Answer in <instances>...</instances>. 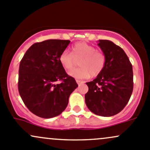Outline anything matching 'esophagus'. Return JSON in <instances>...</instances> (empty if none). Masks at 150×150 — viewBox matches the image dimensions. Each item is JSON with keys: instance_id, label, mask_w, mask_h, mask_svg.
Wrapping results in <instances>:
<instances>
[{"instance_id": "1", "label": "esophagus", "mask_w": 150, "mask_h": 150, "mask_svg": "<svg viewBox=\"0 0 150 150\" xmlns=\"http://www.w3.org/2000/svg\"><path fill=\"white\" fill-rule=\"evenodd\" d=\"M76 83H78V85H79H79L82 84V83H84V82H83V81H81V80H76Z\"/></svg>"}]
</instances>
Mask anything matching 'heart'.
<instances>
[{
	"instance_id": "b5f03b06",
	"label": "heart",
	"mask_w": 150,
	"mask_h": 150,
	"mask_svg": "<svg viewBox=\"0 0 150 150\" xmlns=\"http://www.w3.org/2000/svg\"><path fill=\"white\" fill-rule=\"evenodd\" d=\"M79 61L81 67L70 71L69 74L78 79H87L90 76H96L104 69L106 56L97 51L94 46L88 43H76L71 47V53L64 51L59 56V62L67 70L73 69L76 60Z\"/></svg>"
}]
</instances>
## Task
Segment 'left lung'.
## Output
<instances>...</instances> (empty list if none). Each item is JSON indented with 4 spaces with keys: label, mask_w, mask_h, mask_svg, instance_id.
<instances>
[{
    "label": "left lung",
    "mask_w": 150,
    "mask_h": 150,
    "mask_svg": "<svg viewBox=\"0 0 150 150\" xmlns=\"http://www.w3.org/2000/svg\"><path fill=\"white\" fill-rule=\"evenodd\" d=\"M98 42L106 56L105 67L95 79L86 83L85 102L96 115L112 117L125 107L132 94V66L124 50L112 41Z\"/></svg>",
    "instance_id": "left-lung-1"
}]
</instances>
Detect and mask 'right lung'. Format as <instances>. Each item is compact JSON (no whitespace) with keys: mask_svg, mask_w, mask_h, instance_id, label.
Wrapping results in <instances>:
<instances>
[{"mask_svg":"<svg viewBox=\"0 0 150 150\" xmlns=\"http://www.w3.org/2000/svg\"><path fill=\"white\" fill-rule=\"evenodd\" d=\"M69 43V40L59 39L35 43L20 62L19 94L26 107L41 118L62 114L68 105L70 94L78 86L59 62V56ZM58 81L62 83L56 85Z\"/></svg>","mask_w":150,"mask_h":150,"instance_id":"add662e5","label":"right lung"}]
</instances>
